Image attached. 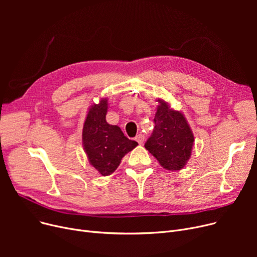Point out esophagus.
<instances>
[{
  "label": "esophagus",
  "mask_w": 257,
  "mask_h": 257,
  "mask_svg": "<svg viewBox=\"0 0 257 257\" xmlns=\"http://www.w3.org/2000/svg\"><path fill=\"white\" fill-rule=\"evenodd\" d=\"M144 140H145V137L143 136V134H139V136L136 137V141H137L140 145H142V144L144 143Z\"/></svg>",
  "instance_id": "1"
}]
</instances>
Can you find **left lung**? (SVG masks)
I'll use <instances>...</instances> for the list:
<instances>
[{
  "label": "left lung",
  "mask_w": 257,
  "mask_h": 257,
  "mask_svg": "<svg viewBox=\"0 0 257 257\" xmlns=\"http://www.w3.org/2000/svg\"><path fill=\"white\" fill-rule=\"evenodd\" d=\"M155 127L145 148L168 171L183 169L191 158L194 134L181 111L174 110L163 99H157Z\"/></svg>",
  "instance_id": "8db88e82"
}]
</instances>
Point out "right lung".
<instances>
[{
    "label": "right lung",
    "mask_w": 257,
    "mask_h": 257,
    "mask_svg": "<svg viewBox=\"0 0 257 257\" xmlns=\"http://www.w3.org/2000/svg\"><path fill=\"white\" fill-rule=\"evenodd\" d=\"M107 101L102 98L89 107L82 131L83 149L89 164L102 176L111 175L121 158L139 145L126 138L118 126L107 123Z\"/></svg>",
    "instance_id": "right-lung-1"
}]
</instances>
